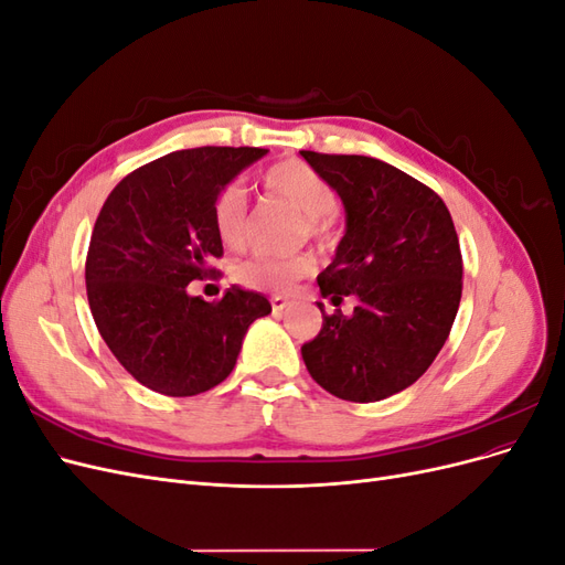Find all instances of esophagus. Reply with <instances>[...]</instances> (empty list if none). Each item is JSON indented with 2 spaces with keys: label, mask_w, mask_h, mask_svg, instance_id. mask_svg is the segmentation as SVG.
Segmentation results:
<instances>
[{
  "label": "esophagus",
  "mask_w": 565,
  "mask_h": 565,
  "mask_svg": "<svg viewBox=\"0 0 565 565\" xmlns=\"http://www.w3.org/2000/svg\"><path fill=\"white\" fill-rule=\"evenodd\" d=\"M270 309H273V313H282L287 309V299L285 297H270Z\"/></svg>",
  "instance_id": "obj_1"
}]
</instances>
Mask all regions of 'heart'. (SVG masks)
<instances>
[{"label": "heart", "instance_id": "obj_1", "mask_svg": "<svg viewBox=\"0 0 565 565\" xmlns=\"http://www.w3.org/2000/svg\"><path fill=\"white\" fill-rule=\"evenodd\" d=\"M264 193L273 200L285 202L303 218V228L309 235L322 241L330 228V214L337 207V195L332 185L324 181L311 164L299 160H285L266 169L262 177ZM214 231L226 247H241L247 228V198L241 185H226L214 200L212 210ZM313 270L311 256H273L256 254L252 259L233 268L235 280L259 289V292H289L301 278Z\"/></svg>", "mask_w": 565, "mask_h": 565}]
</instances>
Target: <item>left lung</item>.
<instances>
[{
  "mask_svg": "<svg viewBox=\"0 0 565 565\" xmlns=\"http://www.w3.org/2000/svg\"><path fill=\"white\" fill-rule=\"evenodd\" d=\"M301 158L332 185L347 231L332 264L318 276L337 309L301 347L311 377L332 396L384 401L413 386L446 344L461 299V252L452 216L431 188L365 156Z\"/></svg>",
  "mask_w": 565,
  "mask_h": 565,
  "instance_id": "left-lung-1",
  "label": "left lung"
}]
</instances>
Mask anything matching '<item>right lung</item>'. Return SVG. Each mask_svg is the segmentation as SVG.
Returning <instances> with one entry per match:
<instances>
[{
  "mask_svg": "<svg viewBox=\"0 0 565 565\" xmlns=\"http://www.w3.org/2000/svg\"><path fill=\"white\" fill-rule=\"evenodd\" d=\"M264 148H188L119 181L100 210L87 254L96 328L131 377L164 396H198L224 382L264 295L231 285L218 301L188 292L224 254L214 200L262 160Z\"/></svg>",
  "mask_w": 565,
  "mask_h": 565,
  "instance_id": "obj_1",
  "label": "right lung"
}]
</instances>
